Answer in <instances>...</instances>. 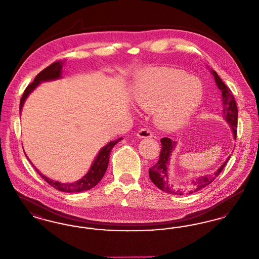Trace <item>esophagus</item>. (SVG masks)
<instances>
[{
  "instance_id": "34e87169",
  "label": "esophagus",
  "mask_w": 259,
  "mask_h": 259,
  "mask_svg": "<svg viewBox=\"0 0 259 259\" xmlns=\"http://www.w3.org/2000/svg\"><path fill=\"white\" fill-rule=\"evenodd\" d=\"M152 132L150 130H148L147 128H142L139 130V132L137 133V136L139 138H151L152 137Z\"/></svg>"
}]
</instances>
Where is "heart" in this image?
Returning a JSON list of instances; mask_svg holds the SVG:
<instances>
[{"label":"heart","mask_w":259,"mask_h":259,"mask_svg":"<svg viewBox=\"0 0 259 259\" xmlns=\"http://www.w3.org/2000/svg\"><path fill=\"white\" fill-rule=\"evenodd\" d=\"M204 87L200 79L171 68H151L141 74L134 98L138 106L156 107L154 118L161 128L174 130L186 123L200 107Z\"/></svg>","instance_id":"1"}]
</instances>
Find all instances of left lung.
Returning <instances> with one entry per match:
<instances>
[{
    "label": "left lung",
    "instance_id": "obj_1",
    "mask_svg": "<svg viewBox=\"0 0 259 259\" xmlns=\"http://www.w3.org/2000/svg\"><path fill=\"white\" fill-rule=\"evenodd\" d=\"M210 73L213 75L215 83L219 87V89L222 91V105H223V117L225 120L229 123L232 128L233 135L236 139L237 137V119H238V109L237 104L235 101L234 96L231 92V90L225 85V83L222 80V78L219 76L217 72L210 70ZM162 144L161 148L159 160L151 168H149V178L151 182L156 185L162 191H165L166 193L172 194V195H184V194H191L194 192H197L202 188L206 187L207 185H210L215 178L222 172L223 168L227 164L230 156L227 157V159L219 168L217 172L211 175H205L201 176L197 179L191 181V183L188 185L187 188H175L172 185L169 183V176H168V165L170 163V155L172 153V148H175L177 143L172 141L170 138H162L160 140Z\"/></svg>",
    "mask_w": 259,
    "mask_h": 259
}]
</instances>
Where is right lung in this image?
I'll return each mask as SVG.
<instances>
[{
	"mask_svg": "<svg viewBox=\"0 0 259 259\" xmlns=\"http://www.w3.org/2000/svg\"><path fill=\"white\" fill-rule=\"evenodd\" d=\"M64 63H65V61L54 62L49 67L44 69L39 74H37L34 81L31 84H29L27 88L25 89L24 93H23L21 100H20V106H19L20 112H21V110L23 108L25 100L41 81L53 80V79H57V78L61 77L62 68H63ZM121 140H122V138H119L115 141H111L108 145H106L104 148H101V150L99 151L98 155L96 156L90 170L88 171L87 175L82 179H80L79 181H76V182L72 183V184H62L59 182L52 181V180L49 179L48 177L44 176L41 172L37 170V168H35V169H36L37 174L49 185H51L52 187H54L55 189H58V190L63 191V192L73 193V192H80V191L89 190V189L93 188L95 185H97L99 182L102 180V178L104 177L105 172L107 171L108 165H109L110 152H111L112 148Z\"/></svg>",
	"mask_w": 259,
	"mask_h": 259,
	"instance_id": "add662e5",
	"label": "right lung"
}]
</instances>
